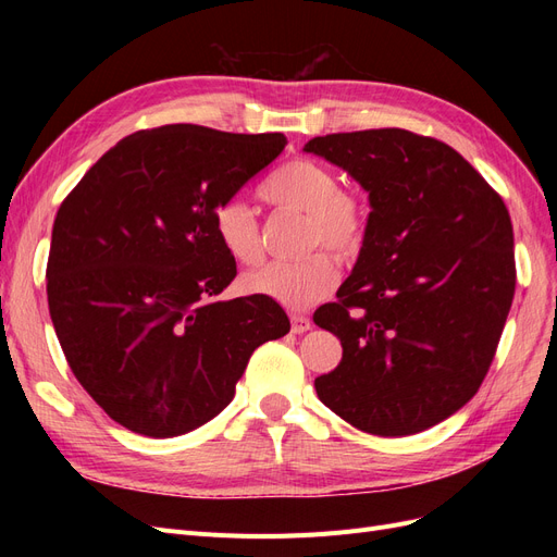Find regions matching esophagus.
Returning a JSON list of instances; mask_svg holds the SVG:
<instances>
[{
    "label": "esophagus",
    "instance_id": "obj_1",
    "mask_svg": "<svg viewBox=\"0 0 557 557\" xmlns=\"http://www.w3.org/2000/svg\"><path fill=\"white\" fill-rule=\"evenodd\" d=\"M290 323L295 334H305L307 330H311V318L305 313H290Z\"/></svg>",
    "mask_w": 557,
    "mask_h": 557
}]
</instances>
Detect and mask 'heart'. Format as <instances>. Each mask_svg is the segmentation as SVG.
Masks as SVG:
<instances>
[{"label": "heart", "instance_id": "heart-1", "mask_svg": "<svg viewBox=\"0 0 557 557\" xmlns=\"http://www.w3.org/2000/svg\"><path fill=\"white\" fill-rule=\"evenodd\" d=\"M260 195L283 209L307 213V244L350 256L364 239L367 211L360 201L342 193L339 176L315 160H293L269 176ZM213 232L218 244L232 260L250 264L260 258V225L256 211L244 199L232 197L213 211ZM339 278V267L327 252L297 262H267L244 276L250 295L274 299L283 307L307 309L325 297Z\"/></svg>", "mask_w": 557, "mask_h": 557}]
</instances>
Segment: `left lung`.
Returning <instances> with one entry per match:
<instances>
[{
	"label": "left lung",
	"instance_id": "8db88e82",
	"mask_svg": "<svg viewBox=\"0 0 557 557\" xmlns=\"http://www.w3.org/2000/svg\"><path fill=\"white\" fill-rule=\"evenodd\" d=\"M305 150L372 207L339 299L313 313L344 348L315 393L362 432H423L476 395L495 358L516 290L509 211L458 150L409 129L327 134Z\"/></svg>",
	"mask_w": 557,
	"mask_h": 557
}]
</instances>
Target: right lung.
I'll list each match as a JSON object with an SVG mask.
<instances>
[{
    "instance_id": "right-lung-1",
    "label": "right lung",
    "mask_w": 557,
    "mask_h": 557,
    "mask_svg": "<svg viewBox=\"0 0 557 557\" xmlns=\"http://www.w3.org/2000/svg\"><path fill=\"white\" fill-rule=\"evenodd\" d=\"M285 137L199 125L134 132L62 201L48 311L74 376L123 428L170 440L221 413L260 344L290 332L274 299L215 301L237 264L213 211Z\"/></svg>"
}]
</instances>
